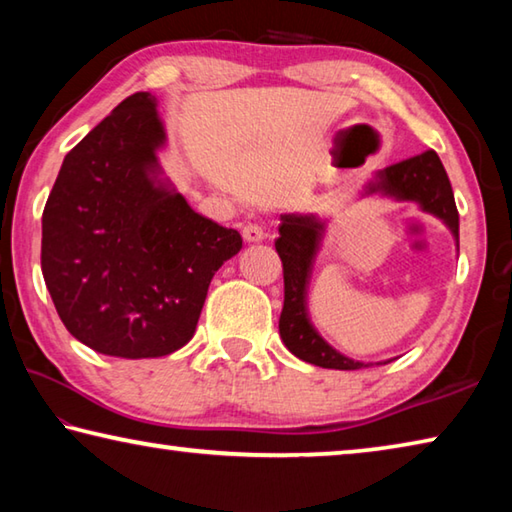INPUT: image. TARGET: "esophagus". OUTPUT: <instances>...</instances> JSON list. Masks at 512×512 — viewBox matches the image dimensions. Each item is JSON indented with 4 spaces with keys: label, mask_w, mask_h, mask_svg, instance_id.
Instances as JSON below:
<instances>
[{
    "label": "esophagus",
    "mask_w": 512,
    "mask_h": 512,
    "mask_svg": "<svg viewBox=\"0 0 512 512\" xmlns=\"http://www.w3.org/2000/svg\"><path fill=\"white\" fill-rule=\"evenodd\" d=\"M244 239L248 241V244H259V241L266 239V230L257 223H248L244 228Z\"/></svg>",
    "instance_id": "esophagus-1"
}]
</instances>
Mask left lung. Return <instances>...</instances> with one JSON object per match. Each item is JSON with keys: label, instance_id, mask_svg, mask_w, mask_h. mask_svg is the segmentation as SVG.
Masks as SVG:
<instances>
[{"label": "left lung", "instance_id": "8db88e82", "mask_svg": "<svg viewBox=\"0 0 512 512\" xmlns=\"http://www.w3.org/2000/svg\"><path fill=\"white\" fill-rule=\"evenodd\" d=\"M361 196H381L397 203H415L447 225L458 248V210L447 171L436 151H424L415 158L391 164L377 171ZM329 219L318 214H280V237L275 250L284 268V307L280 314V336L291 354L298 359L332 370H359L372 363L354 361L332 348L318 334L309 318V284L314 275L316 257L323 248ZM393 361V359H388ZM388 361H379L388 363Z\"/></svg>", "mask_w": 512, "mask_h": 512}]
</instances>
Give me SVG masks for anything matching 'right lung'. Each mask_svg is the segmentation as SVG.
Segmentation results:
<instances>
[{"label":"right lung","instance_id":"right-lung-1","mask_svg":"<svg viewBox=\"0 0 512 512\" xmlns=\"http://www.w3.org/2000/svg\"><path fill=\"white\" fill-rule=\"evenodd\" d=\"M167 128L135 92L65 155L42 212V275L67 332L94 352L153 359L196 332L214 273L241 235L164 176Z\"/></svg>","mask_w":512,"mask_h":512}]
</instances>
